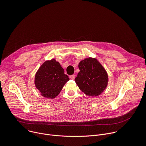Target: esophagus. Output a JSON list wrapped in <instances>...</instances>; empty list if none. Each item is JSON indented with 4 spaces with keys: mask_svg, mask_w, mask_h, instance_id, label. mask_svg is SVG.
I'll list each match as a JSON object with an SVG mask.
<instances>
[{
    "mask_svg": "<svg viewBox=\"0 0 146 146\" xmlns=\"http://www.w3.org/2000/svg\"><path fill=\"white\" fill-rule=\"evenodd\" d=\"M70 79H72V80H74V78H75V75H71V76H70Z\"/></svg>",
    "mask_w": 146,
    "mask_h": 146,
    "instance_id": "34e87169",
    "label": "esophagus"
}]
</instances>
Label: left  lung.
<instances>
[{
    "mask_svg": "<svg viewBox=\"0 0 146 146\" xmlns=\"http://www.w3.org/2000/svg\"><path fill=\"white\" fill-rule=\"evenodd\" d=\"M78 68L75 82L82 92L90 96H97L105 91L108 84V74L96 58L89 57L81 60Z\"/></svg>",
    "mask_w": 146,
    "mask_h": 146,
    "instance_id": "obj_1",
    "label": "left lung"
}]
</instances>
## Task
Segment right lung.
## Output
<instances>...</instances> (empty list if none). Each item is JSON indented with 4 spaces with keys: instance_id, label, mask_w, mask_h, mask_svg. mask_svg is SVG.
Here are the masks:
<instances>
[{
    "instance_id": "right-lung-1",
    "label": "right lung",
    "mask_w": 146,
    "mask_h": 146,
    "mask_svg": "<svg viewBox=\"0 0 146 146\" xmlns=\"http://www.w3.org/2000/svg\"><path fill=\"white\" fill-rule=\"evenodd\" d=\"M69 80L60 64L52 59L45 61L38 68L35 74V85L43 96L54 99Z\"/></svg>"
}]
</instances>
